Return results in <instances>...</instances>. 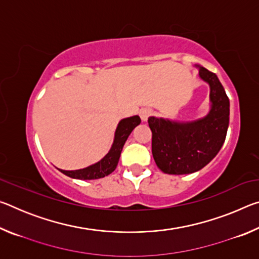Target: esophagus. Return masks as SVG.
<instances>
[{"instance_id":"obj_1","label":"esophagus","mask_w":259,"mask_h":259,"mask_svg":"<svg viewBox=\"0 0 259 259\" xmlns=\"http://www.w3.org/2000/svg\"><path fill=\"white\" fill-rule=\"evenodd\" d=\"M139 115H140V119L143 121H147L148 117L152 115V109L150 108H142L139 111Z\"/></svg>"}]
</instances>
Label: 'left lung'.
Masks as SVG:
<instances>
[{"instance_id":"obj_1","label":"left lung","mask_w":259,"mask_h":259,"mask_svg":"<svg viewBox=\"0 0 259 259\" xmlns=\"http://www.w3.org/2000/svg\"><path fill=\"white\" fill-rule=\"evenodd\" d=\"M199 77L208 83L210 108L198 120L181 122L148 117L152 154L161 171L187 175L199 171L221 151L230 122V100L214 73L195 65Z\"/></svg>"}]
</instances>
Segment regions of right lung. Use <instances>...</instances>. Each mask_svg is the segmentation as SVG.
Returning <instances> with one entry per match:
<instances>
[{"label": "right lung", "instance_id": "add662e5", "mask_svg": "<svg viewBox=\"0 0 259 259\" xmlns=\"http://www.w3.org/2000/svg\"><path fill=\"white\" fill-rule=\"evenodd\" d=\"M140 124V117L138 115L125 117L122 119L116 126L115 134H114V140L111 148L106 155L102 160H99L96 163L91 164L87 168L77 169V170H60L66 176L81 179V181H90V179H98L105 176H108L116 169L117 162H119L122 148L124 146V143L128 139L129 135L133 133V130Z\"/></svg>", "mask_w": 259, "mask_h": 259}]
</instances>
